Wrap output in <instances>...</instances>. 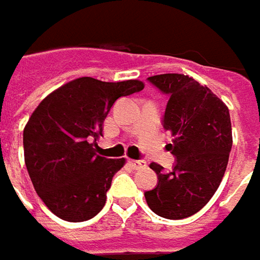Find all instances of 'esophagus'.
<instances>
[{"label": "esophagus", "instance_id": "1", "mask_svg": "<svg viewBox=\"0 0 260 260\" xmlns=\"http://www.w3.org/2000/svg\"><path fill=\"white\" fill-rule=\"evenodd\" d=\"M129 166L134 170H140V169H143L146 166V162L144 161H134V159H131Z\"/></svg>", "mask_w": 260, "mask_h": 260}]
</instances>
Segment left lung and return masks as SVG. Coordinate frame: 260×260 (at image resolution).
<instances>
[{
	"mask_svg": "<svg viewBox=\"0 0 260 260\" xmlns=\"http://www.w3.org/2000/svg\"><path fill=\"white\" fill-rule=\"evenodd\" d=\"M147 79L169 96L162 126L173 137L170 150L176 164L169 173L159 164H150L158 185L144 197L156 215L182 220L199 212L220 186L232 149L231 114L217 94L188 75Z\"/></svg>",
	"mask_w": 260,
	"mask_h": 260,
	"instance_id": "left-lung-1",
	"label": "left lung"
}]
</instances>
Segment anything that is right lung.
Listing matches in <instances>:
<instances>
[{
    "label": "right lung",
    "instance_id": "add662e5",
    "mask_svg": "<svg viewBox=\"0 0 260 260\" xmlns=\"http://www.w3.org/2000/svg\"><path fill=\"white\" fill-rule=\"evenodd\" d=\"M143 88L138 79L105 82L82 77L49 93L32 111L24 128L25 166L36 192L54 215L79 223L104 208L125 158L99 155L96 140L113 104Z\"/></svg>",
    "mask_w": 260,
    "mask_h": 260
}]
</instances>
